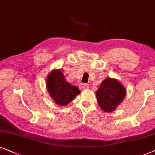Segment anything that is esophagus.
<instances>
[{"mask_svg":"<svg viewBox=\"0 0 155 155\" xmlns=\"http://www.w3.org/2000/svg\"><path fill=\"white\" fill-rule=\"evenodd\" d=\"M79 88L81 90H85L89 88V85L87 84H80Z\"/></svg>","mask_w":155,"mask_h":155,"instance_id":"34e87169","label":"esophagus"}]
</instances>
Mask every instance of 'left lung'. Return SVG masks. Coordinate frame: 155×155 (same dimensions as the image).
<instances>
[{
  "label": "left lung",
  "instance_id": "8db88e82",
  "mask_svg": "<svg viewBox=\"0 0 155 155\" xmlns=\"http://www.w3.org/2000/svg\"><path fill=\"white\" fill-rule=\"evenodd\" d=\"M126 95V89L117 79L106 78L96 91L97 102L105 112L114 111L122 103Z\"/></svg>",
  "mask_w": 155,
  "mask_h": 155
}]
</instances>
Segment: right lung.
Masks as SVG:
<instances>
[{
	"label": "right lung",
	"instance_id": "add662e5",
	"mask_svg": "<svg viewBox=\"0 0 155 155\" xmlns=\"http://www.w3.org/2000/svg\"><path fill=\"white\" fill-rule=\"evenodd\" d=\"M46 84L49 96L61 106L69 104L81 93L77 86H72L66 81L60 69H54L48 74Z\"/></svg>",
	"mask_w": 155,
	"mask_h": 155
}]
</instances>
